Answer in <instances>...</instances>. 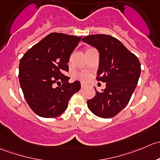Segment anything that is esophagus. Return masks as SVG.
I'll return each mask as SVG.
<instances>
[{
  "mask_svg": "<svg viewBox=\"0 0 160 160\" xmlns=\"http://www.w3.org/2000/svg\"><path fill=\"white\" fill-rule=\"evenodd\" d=\"M87 86H88V85H87L86 83H84V82H82V83H81V88H86Z\"/></svg>",
  "mask_w": 160,
  "mask_h": 160,
  "instance_id": "34e87169",
  "label": "esophagus"
}]
</instances>
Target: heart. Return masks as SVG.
<instances>
[{
    "mask_svg": "<svg viewBox=\"0 0 160 160\" xmlns=\"http://www.w3.org/2000/svg\"><path fill=\"white\" fill-rule=\"evenodd\" d=\"M90 76V74L87 72H78V73L75 74V77L82 81H85L88 79Z\"/></svg>",
    "mask_w": 160,
    "mask_h": 160,
    "instance_id": "b5f03b06",
    "label": "heart"
}]
</instances>
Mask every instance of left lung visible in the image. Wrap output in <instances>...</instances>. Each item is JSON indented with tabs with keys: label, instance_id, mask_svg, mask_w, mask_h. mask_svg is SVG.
I'll return each mask as SVG.
<instances>
[{
	"label": "left lung",
	"instance_id": "8db88e82",
	"mask_svg": "<svg viewBox=\"0 0 160 160\" xmlns=\"http://www.w3.org/2000/svg\"><path fill=\"white\" fill-rule=\"evenodd\" d=\"M82 40L99 51L96 79L106 82L105 89L101 92L96 89V95L87 101V105L96 116L111 118L128 103L140 76V62L121 41L110 35H91Z\"/></svg>",
	"mask_w": 160,
	"mask_h": 160
}]
</instances>
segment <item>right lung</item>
<instances>
[{"instance_id": "add662e5", "label": "right lung", "mask_w": 160, "mask_h": 160, "mask_svg": "<svg viewBox=\"0 0 160 160\" xmlns=\"http://www.w3.org/2000/svg\"><path fill=\"white\" fill-rule=\"evenodd\" d=\"M82 36L53 32L35 44L19 63L20 85L27 103L39 117L52 118L64 113L71 97L78 92V81L69 83L71 53ZM62 84H61V83ZM60 83L55 87V84Z\"/></svg>"}]
</instances>
